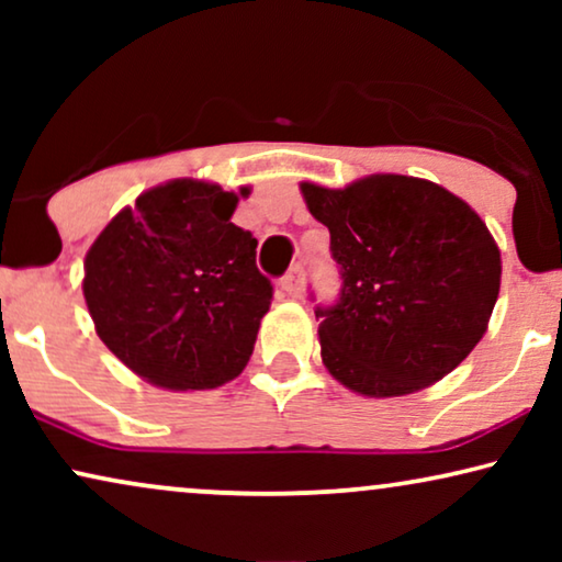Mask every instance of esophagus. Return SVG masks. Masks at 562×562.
Segmentation results:
<instances>
[{
	"instance_id": "esophagus-1",
	"label": "esophagus",
	"mask_w": 562,
	"mask_h": 562,
	"mask_svg": "<svg viewBox=\"0 0 562 562\" xmlns=\"http://www.w3.org/2000/svg\"><path fill=\"white\" fill-rule=\"evenodd\" d=\"M281 286L289 296H302V291H304V266H291L289 273L281 279Z\"/></svg>"
}]
</instances>
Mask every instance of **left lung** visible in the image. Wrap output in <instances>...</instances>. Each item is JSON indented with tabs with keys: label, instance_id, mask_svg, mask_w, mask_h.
Instances as JSON below:
<instances>
[{
	"label": "left lung",
	"instance_id": "8db88e82",
	"mask_svg": "<svg viewBox=\"0 0 562 562\" xmlns=\"http://www.w3.org/2000/svg\"><path fill=\"white\" fill-rule=\"evenodd\" d=\"M329 229L340 299L317 306L322 363L363 396L440 381L486 333L502 252L486 222L432 181L375 173L345 189L302 183Z\"/></svg>",
	"mask_w": 562,
	"mask_h": 562
}]
</instances>
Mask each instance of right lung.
<instances>
[{"label": "right lung", "instance_id": "right-lung-1", "mask_svg": "<svg viewBox=\"0 0 562 562\" xmlns=\"http://www.w3.org/2000/svg\"><path fill=\"white\" fill-rule=\"evenodd\" d=\"M217 183L173 179L106 225L83 260L97 335L145 381L214 389L243 373L273 286L258 240L237 227V199Z\"/></svg>", "mask_w": 562, "mask_h": 562}]
</instances>
